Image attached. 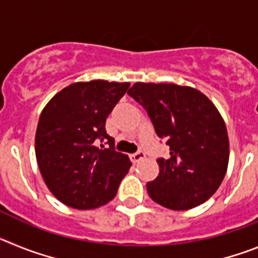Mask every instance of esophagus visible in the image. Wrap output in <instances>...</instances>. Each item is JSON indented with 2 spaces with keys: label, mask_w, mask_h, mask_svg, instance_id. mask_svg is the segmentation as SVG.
Wrapping results in <instances>:
<instances>
[{
  "label": "esophagus",
  "mask_w": 258,
  "mask_h": 258,
  "mask_svg": "<svg viewBox=\"0 0 258 258\" xmlns=\"http://www.w3.org/2000/svg\"><path fill=\"white\" fill-rule=\"evenodd\" d=\"M145 157H146V154L143 151H138V152H136V154L131 155V159L133 163H138V161L143 160Z\"/></svg>",
  "instance_id": "esophagus-1"
}]
</instances>
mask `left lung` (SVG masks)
I'll return each mask as SVG.
<instances>
[{"mask_svg": "<svg viewBox=\"0 0 258 258\" xmlns=\"http://www.w3.org/2000/svg\"><path fill=\"white\" fill-rule=\"evenodd\" d=\"M127 94L147 111L169 156L157 159L159 175L147 183L157 204L186 211L213 195L229 164V137L222 116L207 95L190 86L136 83Z\"/></svg>", "mask_w": 258, "mask_h": 258, "instance_id": "left-lung-1", "label": "left lung"}]
</instances>
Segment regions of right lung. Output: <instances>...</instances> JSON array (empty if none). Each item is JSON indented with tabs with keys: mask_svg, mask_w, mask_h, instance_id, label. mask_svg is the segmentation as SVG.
<instances>
[{
	"mask_svg": "<svg viewBox=\"0 0 258 258\" xmlns=\"http://www.w3.org/2000/svg\"><path fill=\"white\" fill-rule=\"evenodd\" d=\"M129 86L104 80L75 83L56 93L42 109L36 159L47 188L66 206L81 211L104 206L115 198L129 172V157L115 151V140L104 127ZM98 140H107L109 149H99Z\"/></svg>",
	"mask_w": 258,
	"mask_h": 258,
	"instance_id": "1",
	"label": "right lung"
}]
</instances>
